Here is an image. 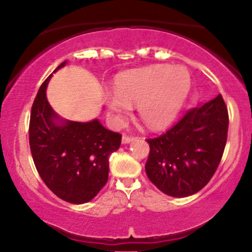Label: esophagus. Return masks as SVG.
<instances>
[{"label":"esophagus","instance_id":"esophagus-1","mask_svg":"<svg viewBox=\"0 0 252 252\" xmlns=\"http://www.w3.org/2000/svg\"><path fill=\"white\" fill-rule=\"evenodd\" d=\"M135 140V137H131V136H126V135H123L122 137V143L123 144H128L130 142H132V141Z\"/></svg>","mask_w":252,"mask_h":252}]
</instances>
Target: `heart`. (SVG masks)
<instances>
[{"label":"heart","instance_id":"obj_1","mask_svg":"<svg viewBox=\"0 0 252 252\" xmlns=\"http://www.w3.org/2000/svg\"><path fill=\"white\" fill-rule=\"evenodd\" d=\"M190 90L189 72L185 67L153 65L124 73L115 91L105 94L106 109L116 124L137 105L141 121L149 129L158 130L178 116Z\"/></svg>","mask_w":252,"mask_h":252}]
</instances>
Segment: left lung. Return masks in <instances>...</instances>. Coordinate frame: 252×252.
<instances>
[{"mask_svg": "<svg viewBox=\"0 0 252 252\" xmlns=\"http://www.w3.org/2000/svg\"><path fill=\"white\" fill-rule=\"evenodd\" d=\"M221 94L190 109L163 135L148 138L149 180L164 194L185 198L204 189L218 168L227 138Z\"/></svg>", "mask_w": 252, "mask_h": 252, "instance_id": "obj_1", "label": "left lung"}]
</instances>
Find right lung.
Returning <instances> with one entry per match:
<instances>
[{"mask_svg": "<svg viewBox=\"0 0 252 252\" xmlns=\"http://www.w3.org/2000/svg\"><path fill=\"white\" fill-rule=\"evenodd\" d=\"M52 76L40 86L32 106V156L42 181L54 194L71 204H84L108 181L109 156L120 148L122 136L104 128L97 118L74 122L58 116L46 97Z\"/></svg>", "mask_w": 252, "mask_h": 252, "instance_id": "add662e5", "label": "right lung"}]
</instances>
